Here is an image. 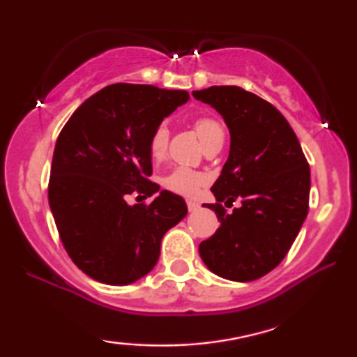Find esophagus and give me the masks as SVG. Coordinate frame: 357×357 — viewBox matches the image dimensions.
<instances>
[{
    "label": "esophagus",
    "instance_id": "obj_1",
    "mask_svg": "<svg viewBox=\"0 0 357 357\" xmlns=\"http://www.w3.org/2000/svg\"><path fill=\"white\" fill-rule=\"evenodd\" d=\"M187 206H188L190 213H195L199 208V204L197 202H192V199H190V202H187Z\"/></svg>",
    "mask_w": 357,
    "mask_h": 357
}]
</instances>
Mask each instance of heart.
Here are the masks:
<instances>
[{
	"instance_id": "obj_1",
	"label": "heart",
	"mask_w": 357,
	"mask_h": 357,
	"mask_svg": "<svg viewBox=\"0 0 357 357\" xmlns=\"http://www.w3.org/2000/svg\"><path fill=\"white\" fill-rule=\"evenodd\" d=\"M195 131L203 144H206L214 136L222 135L221 125L209 116H199L195 120ZM169 146V128L164 123L159 125L153 131L149 138V155L154 160L164 159ZM206 183V177L203 174L188 167H175L162 177V187L169 192L182 195V197H195L199 188Z\"/></svg>"
}]
</instances>
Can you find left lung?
<instances>
[{
	"label": "left lung",
	"mask_w": 357,
	"mask_h": 357,
	"mask_svg": "<svg viewBox=\"0 0 357 357\" xmlns=\"http://www.w3.org/2000/svg\"><path fill=\"white\" fill-rule=\"evenodd\" d=\"M193 97L216 109L231 133L229 158L211 187L218 203L206 206L221 226L199 243V255L224 280H258L280 265L305 221L309 164L291 125L261 97L237 86H211ZM236 199L243 204L229 215L223 205Z\"/></svg>",
	"instance_id": "1"
}]
</instances>
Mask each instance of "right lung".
Returning a JSON list of instances; mask_svg holds the SVG:
<instances>
[{"label": "right lung", "instance_id": "1", "mask_svg": "<svg viewBox=\"0 0 357 357\" xmlns=\"http://www.w3.org/2000/svg\"><path fill=\"white\" fill-rule=\"evenodd\" d=\"M187 91L107 86L77 107L53 153L48 203L65 250L92 280L138 281L155 266L164 234L187 216L185 199L148 178L149 138ZM158 193L149 205L126 197Z\"/></svg>", "mask_w": 357, "mask_h": 357}]
</instances>
